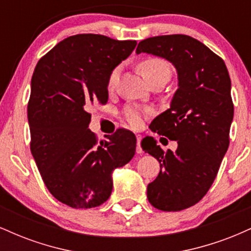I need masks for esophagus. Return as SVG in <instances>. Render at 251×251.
<instances>
[{
	"label": "esophagus",
	"mask_w": 251,
	"mask_h": 251,
	"mask_svg": "<svg viewBox=\"0 0 251 251\" xmlns=\"http://www.w3.org/2000/svg\"><path fill=\"white\" fill-rule=\"evenodd\" d=\"M140 142H142V135L137 134V153L138 154L143 153V150L140 148Z\"/></svg>",
	"instance_id": "obj_1"
}]
</instances>
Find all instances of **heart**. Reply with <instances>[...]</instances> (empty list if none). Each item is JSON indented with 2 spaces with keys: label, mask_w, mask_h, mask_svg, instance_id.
Returning a JSON list of instances; mask_svg holds the SVG:
<instances>
[{
  "label": "heart",
  "mask_w": 251,
  "mask_h": 251,
  "mask_svg": "<svg viewBox=\"0 0 251 251\" xmlns=\"http://www.w3.org/2000/svg\"><path fill=\"white\" fill-rule=\"evenodd\" d=\"M140 72H142L143 76L145 77L146 81L154 79L158 76H171V68H170L169 63L164 61L162 59H158V57H149L145 59L144 61L140 62L139 65ZM119 72L120 68L116 67L113 71L111 72L108 76V88H113L116 82L118 81V77H119ZM148 114V111H144V109L135 107V106H129L125 109V118L127 120V123L133 127H139L143 124L144 118Z\"/></svg>",
  "instance_id": "obj_1"
}]
</instances>
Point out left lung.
Masks as SVG:
<instances>
[{
	"label": "left lung",
	"mask_w": 251,
	"mask_h": 251,
	"mask_svg": "<svg viewBox=\"0 0 251 251\" xmlns=\"http://www.w3.org/2000/svg\"><path fill=\"white\" fill-rule=\"evenodd\" d=\"M135 53L163 57L177 71L170 108L150 128L177 140L178 148L164 152L154 139L142 142V148L160 164L159 175L148 185L149 201L163 211H180L209 191L229 148L234 118L229 72L205 45L180 34L143 40Z\"/></svg>",
	"instance_id": "obj_1"
}]
</instances>
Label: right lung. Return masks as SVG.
Instances as JSON below:
<instances>
[{"label": "right lung", "mask_w": 251, "mask_h": 251, "mask_svg": "<svg viewBox=\"0 0 251 251\" xmlns=\"http://www.w3.org/2000/svg\"><path fill=\"white\" fill-rule=\"evenodd\" d=\"M137 46L98 34L59 42L37 62L28 102L30 151L46 186L74 209L101 205L112 174L133 158L137 139L118 129L98 143L88 128L94 103L108 100V76Z\"/></svg>", "instance_id": "right-lung-1"}]
</instances>
